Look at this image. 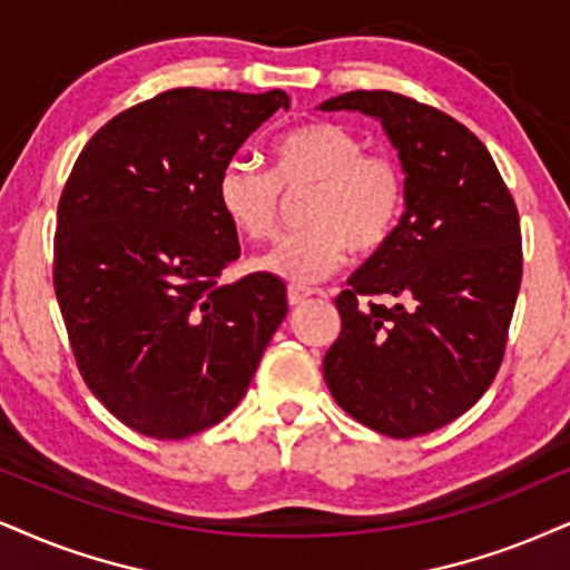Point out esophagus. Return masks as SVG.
<instances>
[{"label": "esophagus", "instance_id": "obj_1", "mask_svg": "<svg viewBox=\"0 0 570 570\" xmlns=\"http://www.w3.org/2000/svg\"><path fill=\"white\" fill-rule=\"evenodd\" d=\"M314 291H308V287H298V285H291L287 287V304L291 306H301L306 298H312Z\"/></svg>", "mask_w": 570, "mask_h": 570}]
</instances>
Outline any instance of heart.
<instances>
[{
  "label": "heart",
  "mask_w": 570,
  "mask_h": 570,
  "mask_svg": "<svg viewBox=\"0 0 570 570\" xmlns=\"http://www.w3.org/2000/svg\"><path fill=\"white\" fill-rule=\"evenodd\" d=\"M272 171L229 160L216 179V203L232 229L269 243L283 229V193L312 189L304 232L287 237L258 266L293 285H314L346 264L348 253L372 258L402 229L406 177L396 158L364 153L362 137L330 118H308L269 145Z\"/></svg>",
  "instance_id": "obj_1"
}]
</instances>
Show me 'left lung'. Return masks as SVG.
<instances>
[{"instance_id":"1","label":"left lung","mask_w":570,"mask_h":570,"mask_svg":"<svg viewBox=\"0 0 570 570\" xmlns=\"http://www.w3.org/2000/svg\"><path fill=\"white\" fill-rule=\"evenodd\" d=\"M320 108L381 118L406 171L402 229L335 298L327 389L372 431L425 435L468 412L500 372L523 277L515 200L481 139L433 105L356 89Z\"/></svg>"}]
</instances>
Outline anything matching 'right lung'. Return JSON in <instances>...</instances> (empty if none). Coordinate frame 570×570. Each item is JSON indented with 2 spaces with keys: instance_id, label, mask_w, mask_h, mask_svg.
Returning a JSON list of instances; mask_svg holds the SVG:
<instances>
[{
  "instance_id": "1",
  "label": "right lung",
  "mask_w": 570,
  "mask_h": 570,
  "mask_svg": "<svg viewBox=\"0 0 570 570\" xmlns=\"http://www.w3.org/2000/svg\"><path fill=\"white\" fill-rule=\"evenodd\" d=\"M264 95L179 87L89 139L62 187L52 283L83 383L131 431L177 441L240 404L287 314L283 279L219 285L240 256L216 179L266 118Z\"/></svg>"
}]
</instances>
